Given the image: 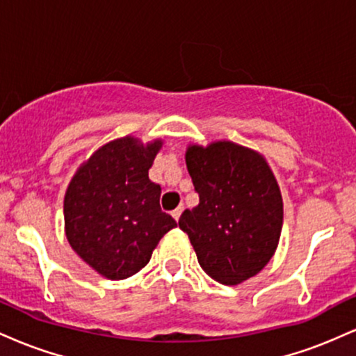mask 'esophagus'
Returning <instances> with one entry per match:
<instances>
[{
	"mask_svg": "<svg viewBox=\"0 0 356 356\" xmlns=\"http://www.w3.org/2000/svg\"><path fill=\"white\" fill-rule=\"evenodd\" d=\"M181 214H182V207H177V209L172 211V218L175 220H179V218H181Z\"/></svg>",
	"mask_w": 356,
	"mask_h": 356,
	"instance_id": "34e87169",
	"label": "esophagus"
}]
</instances>
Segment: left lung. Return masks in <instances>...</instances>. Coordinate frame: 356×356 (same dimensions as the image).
<instances>
[{"label":"left lung","instance_id":"obj_1","mask_svg":"<svg viewBox=\"0 0 356 356\" xmlns=\"http://www.w3.org/2000/svg\"><path fill=\"white\" fill-rule=\"evenodd\" d=\"M186 164L199 204L179 227L212 280L239 284L275 254L283 227V197L271 167L256 150L231 140L191 144Z\"/></svg>","mask_w":356,"mask_h":356}]
</instances>
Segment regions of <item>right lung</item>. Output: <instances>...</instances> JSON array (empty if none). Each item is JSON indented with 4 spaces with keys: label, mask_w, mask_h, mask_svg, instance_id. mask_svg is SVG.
<instances>
[{
    "label": "right lung",
    "mask_w": 356,
    "mask_h": 356,
    "mask_svg": "<svg viewBox=\"0 0 356 356\" xmlns=\"http://www.w3.org/2000/svg\"><path fill=\"white\" fill-rule=\"evenodd\" d=\"M162 138L125 136L97 149L79 167L63 201L65 234L73 251L107 280L134 276L177 226L161 211V186L149 169Z\"/></svg>",
    "instance_id": "obj_1"
}]
</instances>
